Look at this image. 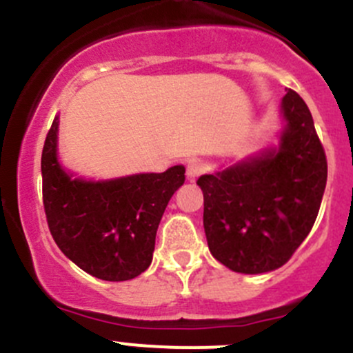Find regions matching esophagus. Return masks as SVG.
<instances>
[{"label":"esophagus","mask_w":353,"mask_h":353,"mask_svg":"<svg viewBox=\"0 0 353 353\" xmlns=\"http://www.w3.org/2000/svg\"><path fill=\"white\" fill-rule=\"evenodd\" d=\"M202 161L201 159H190V161L187 163V176L188 180H195L199 175L202 173Z\"/></svg>","instance_id":"obj_1"}]
</instances>
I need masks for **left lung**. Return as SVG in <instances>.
<instances>
[{
	"label": "left lung",
	"instance_id": "obj_1",
	"mask_svg": "<svg viewBox=\"0 0 353 353\" xmlns=\"http://www.w3.org/2000/svg\"><path fill=\"white\" fill-rule=\"evenodd\" d=\"M280 117L276 145L197 180L209 250L235 273L283 266L309 235L323 201L327 163L309 108L288 89Z\"/></svg>",
	"mask_w": 353,
	"mask_h": 353
}]
</instances>
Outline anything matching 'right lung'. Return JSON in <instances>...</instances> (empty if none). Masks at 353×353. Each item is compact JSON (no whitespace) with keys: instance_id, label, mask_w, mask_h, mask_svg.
<instances>
[{"instance_id":"right-lung-1","label":"right lung","mask_w":353,"mask_h":353,"mask_svg":"<svg viewBox=\"0 0 353 353\" xmlns=\"http://www.w3.org/2000/svg\"><path fill=\"white\" fill-rule=\"evenodd\" d=\"M57 114L44 142L41 173L48 225L63 254L104 281H127L152 263L156 232L185 166L163 173L87 180L59 163Z\"/></svg>"}]
</instances>
